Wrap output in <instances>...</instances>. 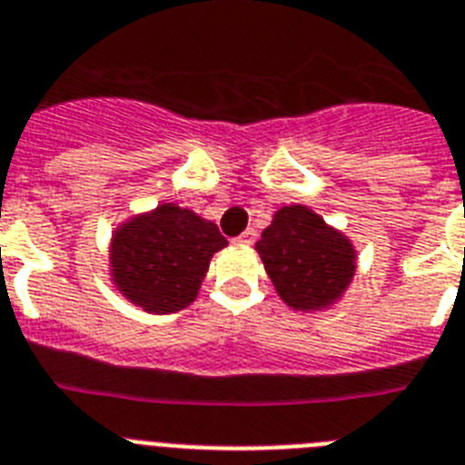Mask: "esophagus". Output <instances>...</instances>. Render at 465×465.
Masks as SVG:
<instances>
[{"instance_id":"34e87169","label":"esophagus","mask_w":465,"mask_h":465,"mask_svg":"<svg viewBox=\"0 0 465 465\" xmlns=\"http://www.w3.org/2000/svg\"><path fill=\"white\" fill-rule=\"evenodd\" d=\"M256 237H259V232H256L253 228H247L240 237H235V244H247L249 247V244H253V242H256Z\"/></svg>"}]
</instances>
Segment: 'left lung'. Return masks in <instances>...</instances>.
I'll return each instance as SVG.
<instances>
[{
	"label": "left lung",
	"instance_id": "8db88e82",
	"mask_svg": "<svg viewBox=\"0 0 465 465\" xmlns=\"http://www.w3.org/2000/svg\"><path fill=\"white\" fill-rule=\"evenodd\" d=\"M256 252L277 296L301 312L331 308L357 271L352 242L303 204L277 209Z\"/></svg>",
	"mask_w": 465,
	"mask_h": 465
}]
</instances>
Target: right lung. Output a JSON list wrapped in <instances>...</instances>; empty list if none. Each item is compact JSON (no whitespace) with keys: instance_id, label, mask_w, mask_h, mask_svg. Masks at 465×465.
Returning <instances> with one entry per match:
<instances>
[{"instance_id":"add662e5","label":"right lung","mask_w":465,"mask_h":465,"mask_svg":"<svg viewBox=\"0 0 465 465\" xmlns=\"http://www.w3.org/2000/svg\"><path fill=\"white\" fill-rule=\"evenodd\" d=\"M228 247L213 221L162 202L113 230L110 280L145 312L183 311L197 299L212 256Z\"/></svg>"}]
</instances>
